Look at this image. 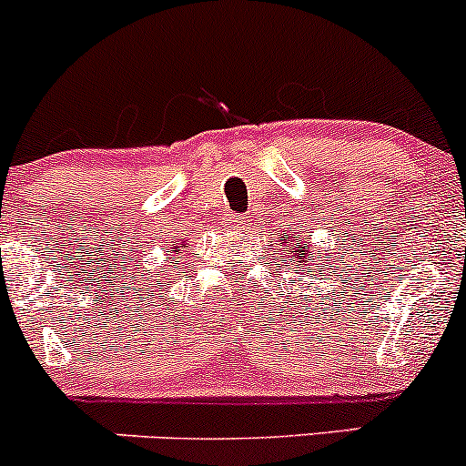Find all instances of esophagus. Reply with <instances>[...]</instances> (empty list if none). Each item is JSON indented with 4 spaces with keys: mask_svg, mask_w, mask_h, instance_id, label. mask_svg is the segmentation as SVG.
<instances>
[{
    "mask_svg": "<svg viewBox=\"0 0 466 466\" xmlns=\"http://www.w3.org/2000/svg\"><path fill=\"white\" fill-rule=\"evenodd\" d=\"M248 223H250V220H248V216L232 214V211H229V214H225V218H223L225 228H246Z\"/></svg>",
    "mask_w": 466,
    "mask_h": 466,
    "instance_id": "34e87169",
    "label": "esophagus"
}]
</instances>
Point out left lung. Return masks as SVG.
<instances>
[{
	"label": "left lung",
	"instance_id": "1",
	"mask_svg": "<svg viewBox=\"0 0 466 466\" xmlns=\"http://www.w3.org/2000/svg\"><path fill=\"white\" fill-rule=\"evenodd\" d=\"M286 234L284 237H279V241L281 243H286ZM286 255L290 257V261H298V266H304V263L309 261V250H307V243L302 241V246H299L298 243V237H293V246L289 248V250H286Z\"/></svg>",
	"mask_w": 466,
	"mask_h": 466
}]
</instances>
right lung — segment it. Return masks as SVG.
<instances>
[{"mask_svg": "<svg viewBox=\"0 0 466 466\" xmlns=\"http://www.w3.org/2000/svg\"><path fill=\"white\" fill-rule=\"evenodd\" d=\"M173 252H177V250H173Z\"/></svg>", "mask_w": 466, "mask_h": 466, "instance_id": "obj_1", "label": "right lung"}]
</instances>
